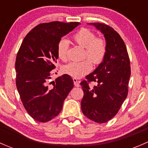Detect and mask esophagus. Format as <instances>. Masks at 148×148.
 Here are the masks:
<instances>
[{
  "label": "esophagus",
  "mask_w": 148,
  "mask_h": 148,
  "mask_svg": "<svg viewBox=\"0 0 148 148\" xmlns=\"http://www.w3.org/2000/svg\"><path fill=\"white\" fill-rule=\"evenodd\" d=\"M73 82H74V86H77V87H79V86H80V84H79V81L76 78H74L73 79Z\"/></svg>",
  "instance_id": "34e87169"
}]
</instances>
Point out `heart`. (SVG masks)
<instances>
[{
  "mask_svg": "<svg viewBox=\"0 0 148 148\" xmlns=\"http://www.w3.org/2000/svg\"><path fill=\"white\" fill-rule=\"evenodd\" d=\"M72 39L77 45L84 48L83 57L81 62H71L63 67V71L74 78H80L86 75L92 70V61L95 64L102 62L107 52V45L104 39L96 37L95 34L88 28H82L73 35ZM69 44L65 39L59 41L56 48L58 58L63 62L68 59Z\"/></svg>",
  "mask_w": 148,
  "mask_h": 148,
  "instance_id": "heart-1",
  "label": "heart"
}]
</instances>
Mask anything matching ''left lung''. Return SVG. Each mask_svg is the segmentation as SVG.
Here are the masks:
<instances>
[{"mask_svg": "<svg viewBox=\"0 0 148 148\" xmlns=\"http://www.w3.org/2000/svg\"><path fill=\"white\" fill-rule=\"evenodd\" d=\"M104 35L107 52L102 62L81 82L83 114L97 123L110 120L118 112L128 93L130 62L126 46L118 33L108 25L90 23ZM92 81L98 84L89 86Z\"/></svg>", "mask_w": 148, "mask_h": 148, "instance_id": "left-lung-1", "label": "left lung"}]
</instances>
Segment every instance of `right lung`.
<instances>
[{
    "label": "right lung",
    "mask_w": 148,
    "mask_h": 148,
    "mask_svg": "<svg viewBox=\"0 0 148 148\" xmlns=\"http://www.w3.org/2000/svg\"><path fill=\"white\" fill-rule=\"evenodd\" d=\"M79 24L59 21L41 23L26 36L18 51L16 87L23 107L38 122H49L56 117L74 87L68 74L58 77L55 82L49 80L50 71L56 68L58 43Z\"/></svg>",
    "instance_id": "obj_1"
}]
</instances>
